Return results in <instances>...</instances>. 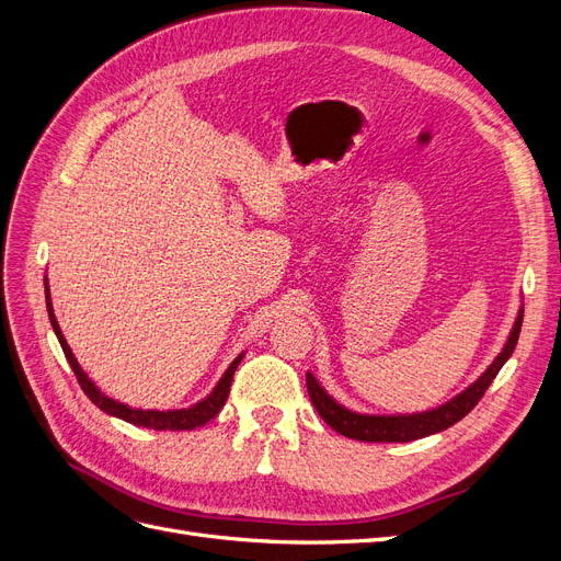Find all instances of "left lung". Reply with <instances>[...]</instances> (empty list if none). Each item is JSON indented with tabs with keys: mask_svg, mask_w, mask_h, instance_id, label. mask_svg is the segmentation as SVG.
Wrapping results in <instances>:
<instances>
[{
	"mask_svg": "<svg viewBox=\"0 0 561 561\" xmlns=\"http://www.w3.org/2000/svg\"><path fill=\"white\" fill-rule=\"evenodd\" d=\"M523 318H525V304H519L515 322L511 327V334L504 347H501V353L471 385H467L465 390L455 394L453 399H448L446 403L436 405V409L417 411V413H359L339 403L322 388L320 380L311 371H306L308 397H311L318 415L330 424L334 432L347 438L369 440V443H409V440L438 434L443 430L453 427V424L459 422L467 413H471V409L480 401V397L485 394V390L492 385L501 366L508 362V357L515 351L519 330H523Z\"/></svg>",
	"mask_w": 561,
	"mask_h": 561,
	"instance_id": "1",
	"label": "left lung"
}]
</instances>
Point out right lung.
<instances>
[{
    "label": "right lung",
    "instance_id": "1",
    "mask_svg": "<svg viewBox=\"0 0 561 561\" xmlns=\"http://www.w3.org/2000/svg\"><path fill=\"white\" fill-rule=\"evenodd\" d=\"M46 308H48V318H50V324H53V332L57 336V341H60L62 351H65V357L67 362L71 364V369L76 374V378H79V385L83 388V392L88 394V399L96 405V409H102L104 413L113 415V417H121L129 424H137V427H146V430H158V432H185V430H197L202 427V424H206L208 420H214L220 409L227 401V394H229V385H231V378H234V371L237 366L241 364L243 355H237L234 362H231L227 366V371L222 374V378L216 382V388L210 390L204 399H199L197 403L187 405V409H169V411H158V409H131V405L123 403V401H115L111 397H106L96 385L88 378V374L81 369V364L76 362L71 347L60 330V324H57V318L53 313V301H50V287H48V278H46Z\"/></svg>",
    "mask_w": 561,
    "mask_h": 561
}]
</instances>
